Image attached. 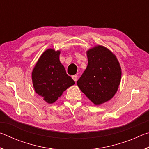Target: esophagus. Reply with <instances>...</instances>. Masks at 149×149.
<instances>
[{"mask_svg":"<svg viewBox=\"0 0 149 149\" xmlns=\"http://www.w3.org/2000/svg\"><path fill=\"white\" fill-rule=\"evenodd\" d=\"M72 79H74L75 82L77 81V75H73L72 76Z\"/></svg>","mask_w":149,"mask_h":149,"instance_id":"34e87169","label":"esophagus"}]
</instances>
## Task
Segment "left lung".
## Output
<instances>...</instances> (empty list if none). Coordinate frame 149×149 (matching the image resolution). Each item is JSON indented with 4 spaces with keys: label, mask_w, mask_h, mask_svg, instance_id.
<instances>
[{
    "label": "left lung",
    "mask_w": 149,
    "mask_h": 149,
    "mask_svg": "<svg viewBox=\"0 0 149 149\" xmlns=\"http://www.w3.org/2000/svg\"><path fill=\"white\" fill-rule=\"evenodd\" d=\"M87 54V67L77 84L91 101L99 105L114 96L120 85L122 71L116 57L107 48L95 47Z\"/></svg>",
    "instance_id": "obj_1"
}]
</instances>
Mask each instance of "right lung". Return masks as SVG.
Returning <instances> with one entry per match:
<instances>
[{"label":"right lung","instance_id":"obj_1","mask_svg":"<svg viewBox=\"0 0 149 149\" xmlns=\"http://www.w3.org/2000/svg\"><path fill=\"white\" fill-rule=\"evenodd\" d=\"M60 51L48 49L39 58L32 72L35 92L48 103L54 102L75 81L59 60Z\"/></svg>","mask_w":149,"mask_h":149}]
</instances>
